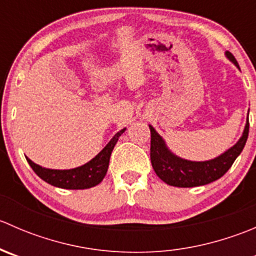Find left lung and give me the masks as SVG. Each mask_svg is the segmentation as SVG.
I'll use <instances>...</instances> for the list:
<instances>
[{
    "instance_id": "obj_1",
    "label": "left lung",
    "mask_w": 256,
    "mask_h": 256,
    "mask_svg": "<svg viewBox=\"0 0 256 256\" xmlns=\"http://www.w3.org/2000/svg\"><path fill=\"white\" fill-rule=\"evenodd\" d=\"M226 56L239 68L238 62L234 58L233 54L226 52ZM150 131H151L150 157H151L152 167L157 176L164 183L174 186V187H197V186L208 184L213 180H216L224 176L226 171L230 168L248 140L249 121H246L240 140L232 148H229L216 158L204 162H192L174 156L167 148L164 141L152 126H150Z\"/></svg>"
}]
</instances>
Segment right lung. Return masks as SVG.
I'll use <instances>...</instances> for the list:
<instances>
[{
    "mask_svg": "<svg viewBox=\"0 0 256 256\" xmlns=\"http://www.w3.org/2000/svg\"><path fill=\"white\" fill-rule=\"evenodd\" d=\"M124 131L125 128L115 134L110 142L92 161L85 164L84 166L76 167V168L49 170L34 164L28 157L27 161L37 176H40L43 180L54 187L64 188V190H86V188L99 184L104 180L108 172V167H109L110 156H112L114 146L118 142V138L122 135Z\"/></svg>",
    "mask_w": 256,
    "mask_h": 256,
    "instance_id": "add662e5",
    "label": "right lung"
}]
</instances>
